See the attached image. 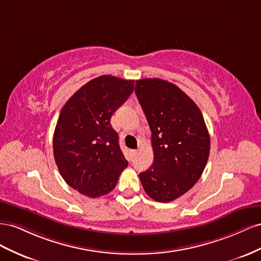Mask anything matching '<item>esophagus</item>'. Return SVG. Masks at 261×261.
Here are the masks:
<instances>
[{"label":"esophagus","mask_w":261,"mask_h":261,"mask_svg":"<svg viewBox=\"0 0 261 261\" xmlns=\"http://www.w3.org/2000/svg\"><path fill=\"white\" fill-rule=\"evenodd\" d=\"M137 153H138V150H131V151H130V155H131V159H133V158H135V156L137 155Z\"/></svg>","instance_id":"34e87169"}]
</instances>
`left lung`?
Listing matches in <instances>:
<instances>
[{
  "label": "left lung",
  "instance_id": "obj_1",
  "mask_svg": "<svg viewBox=\"0 0 261 261\" xmlns=\"http://www.w3.org/2000/svg\"><path fill=\"white\" fill-rule=\"evenodd\" d=\"M136 94L152 131L154 162L140 174L148 197L169 202L199 180L210 153L200 109L179 87L161 79L136 82Z\"/></svg>",
  "mask_w": 261,
  "mask_h": 261
}]
</instances>
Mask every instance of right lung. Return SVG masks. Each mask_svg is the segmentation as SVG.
<instances>
[{
  "label": "right lung",
  "instance_id": "add662e5",
  "mask_svg": "<svg viewBox=\"0 0 261 261\" xmlns=\"http://www.w3.org/2000/svg\"><path fill=\"white\" fill-rule=\"evenodd\" d=\"M133 89V80L101 75L82 86L61 109L54 135L55 160L64 181L82 195H107L128 166L110 118Z\"/></svg>",
  "mask_w": 261,
  "mask_h": 261
}]
</instances>
